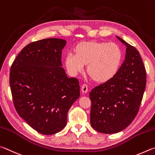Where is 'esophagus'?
<instances>
[{"label":"esophagus","mask_w":155,"mask_h":155,"mask_svg":"<svg viewBox=\"0 0 155 155\" xmlns=\"http://www.w3.org/2000/svg\"><path fill=\"white\" fill-rule=\"evenodd\" d=\"M88 91V86L86 85V84H83L82 86V93H86Z\"/></svg>","instance_id":"1"}]
</instances>
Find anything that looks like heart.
Instances as JSON below:
<instances>
[{"label": "heart", "mask_w": 155, "mask_h": 155, "mask_svg": "<svg viewBox=\"0 0 155 155\" xmlns=\"http://www.w3.org/2000/svg\"><path fill=\"white\" fill-rule=\"evenodd\" d=\"M73 54L64 57L65 67L71 75L83 71L97 83H105L117 74L123 62V51L116 43L88 41L76 45Z\"/></svg>", "instance_id": "heart-1"}]
</instances>
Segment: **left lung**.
Segmentation results:
<instances>
[{
	"label": "left lung",
	"mask_w": 155,
	"mask_h": 155,
	"mask_svg": "<svg viewBox=\"0 0 155 155\" xmlns=\"http://www.w3.org/2000/svg\"><path fill=\"white\" fill-rule=\"evenodd\" d=\"M116 37L127 48L123 63L114 78L96 86L89 94L91 126L105 134L120 132L132 123L139 111L146 84V70L140 52Z\"/></svg>",
	"instance_id": "obj_1"
}]
</instances>
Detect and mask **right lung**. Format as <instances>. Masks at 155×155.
<instances>
[{
    "label": "right lung",
    "mask_w": 155,
    "mask_h": 155,
    "mask_svg": "<svg viewBox=\"0 0 155 155\" xmlns=\"http://www.w3.org/2000/svg\"><path fill=\"white\" fill-rule=\"evenodd\" d=\"M67 41L50 38L29 43L11 67L9 84L19 116L43 135L58 133L67 124V113L80 97V82L68 78L62 67Z\"/></svg>",
    "instance_id": "1"
}]
</instances>
